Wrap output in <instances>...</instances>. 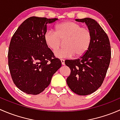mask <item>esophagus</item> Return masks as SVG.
<instances>
[{
    "label": "esophagus",
    "instance_id": "34e87169",
    "mask_svg": "<svg viewBox=\"0 0 120 120\" xmlns=\"http://www.w3.org/2000/svg\"><path fill=\"white\" fill-rule=\"evenodd\" d=\"M60 61H61V64H62V65H64V64H65L64 60V59H60Z\"/></svg>",
    "mask_w": 120,
    "mask_h": 120
}]
</instances>
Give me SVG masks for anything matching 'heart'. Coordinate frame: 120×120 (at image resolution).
I'll list each match as a JSON object with an SVG mask.
<instances>
[{
    "instance_id": "heart-1",
    "label": "heart",
    "mask_w": 120,
    "mask_h": 120,
    "mask_svg": "<svg viewBox=\"0 0 120 120\" xmlns=\"http://www.w3.org/2000/svg\"><path fill=\"white\" fill-rule=\"evenodd\" d=\"M55 31L50 30L44 35L47 46L53 51L57 50L64 41L63 48L54 52L58 58H68L74 56L81 57L85 54L90 47L92 39L91 31L74 21H64L57 24Z\"/></svg>"
}]
</instances>
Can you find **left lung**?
Here are the masks:
<instances>
[{
    "mask_svg": "<svg viewBox=\"0 0 120 120\" xmlns=\"http://www.w3.org/2000/svg\"><path fill=\"white\" fill-rule=\"evenodd\" d=\"M75 20L85 23L92 35L85 54L78 59L65 61L71 70L68 86L75 94L83 96L94 93L102 84L110 62L111 46L108 36L97 21L90 18Z\"/></svg>",
    "mask_w": 120,
    "mask_h": 120,
    "instance_id": "obj_1",
    "label": "left lung"
}]
</instances>
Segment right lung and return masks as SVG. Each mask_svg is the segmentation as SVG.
Masks as SVG:
<instances>
[{"label": "right lung", "mask_w": 120, "mask_h": 120, "mask_svg": "<svg viewBox=\"0 0 120 120\" xmlns=\"http://www.w3.org/2000/svg\"><path fill=\"white\" fill-rule=\"evenodd\" d=\"M57 19L31 17L20 25L11 38L8 64L14 84L21 91L31 95L42 92L50 84L53 74L61 67L45 44L47 24Z\"/></svg>", "instance_id": "right-lung-1"}]
</instances>
